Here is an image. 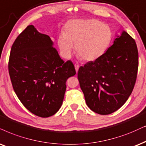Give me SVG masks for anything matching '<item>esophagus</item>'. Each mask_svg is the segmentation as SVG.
Wrapping results in <instances>:
<instances>
[{
    "instance_id": "esophagus-1",
    "label": "esophagus",
    "mask_w": 146,
    "mask_h": 146,
    "mask_svg": "<svg viewBox=\"0 0 146 146\" xmlns=\"http://www.w3.org/2000/svg\"><path fill=\"white\" fill-rule=\"evenodd\" d=\"M74 66H75V71H76V72L77 73V71H78V70H79V65L77 63H76V64H74Z\"/></svg>"
}]
</instances>
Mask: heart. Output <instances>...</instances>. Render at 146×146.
Masks as SVG:
<instances>
[{
  "instance_id": "b5f03b06",
  "label": "heart",
  "mask_w": 146,
  "mask_h": 146,
  "mask_svg": "<svg viewBox=\"0 0 146 146\" xmlns=\"http://www.w3.org/2000/svg\"><path fill=\"white\" fill-rule=\"evenodd\" d=\"M112 38V30L107 24L96 19L73 20L66 24L57 43L64 56L71 55L75 45V53L81 59L94 61L106 52Z\"/></svg>"
}]
</instances>
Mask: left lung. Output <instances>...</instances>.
<instances>
[{
    "label": "left lung",
    "instance_id": "left-lung-1",
    "mask_svg": "<svg viewBox=\"0 0 146 146\" xmlns=\"http://www.w3.org/2000/svg\"><path fill=\"white\" fill-rule=\"evenodd\" d=\"M138 58L135 41L123 31L102 56L79 67V85L92 111L109 114L126 102L136 82Z\"/></svg>",
    "mask_w": 146,
    "mask_h": 146
}]
</instances>
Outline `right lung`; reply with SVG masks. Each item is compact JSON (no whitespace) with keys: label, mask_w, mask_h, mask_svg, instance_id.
<instances>
[{"label":"right lung","mask_w":146,"mask_h":146,"mask_svg":"<svg viewBox=\"0 0 146 146\" xmlns=\"http://www.w3.org/2000/svg\"><path fill=\"white\" fill-rule=\"evenodd\" d=\"M8 69L18 98L29 112L42 118L59 110L66 82L76 73L71 60L64 62L60 58L50 37L32 25L13 44Z\"/></svg>","instance_id":"add662e5"}]
</instances>
